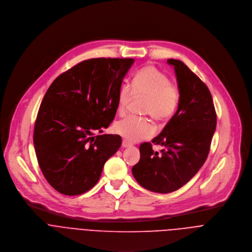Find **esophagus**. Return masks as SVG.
Segmentation results:
<instances>
[{
	"label": "esophagus",
	"mask_w": 252,
	"mask_h": 252,
	"mask_svg": "<svg viewBox=\"0 0 252 252\" xmlns=\"http://www.w3.org/2000/svg\"><path fill=\"white\" fill-rule=\"evenodd\" d=\"M131 146H132V143H130L129 141H127V140L122 141V147L123 148H128V147H131Z\"/></svg>",
	"instance_id": "obj_1"
}]
</instances>
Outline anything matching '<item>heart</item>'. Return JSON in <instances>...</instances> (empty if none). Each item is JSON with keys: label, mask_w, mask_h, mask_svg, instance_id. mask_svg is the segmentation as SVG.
I'll list each match as a JSON object with an SVG mask.
<instances>
[{"label": "heart", "mask_w": 252, "mask_h": 252, "mask_svg": "<svg viewBox=\"0 0 252 252\" xmlns=\"http://www.w3.org/2000/svg\"><path fill=\"white\" fill-rule=\"evenodd\" d=\"M133 97L147 98L144 113L159 123H164L176 113L181 92L165 72L153 65H147L135 73L131 86L125 84L120 87L117 97V112L120 115L126 112ZM114 130L132 142L148 139L155 133L153 124L148 119L132 116L118 121Z\"/></svg>", "instance_id": "b5f03b06"}]
</instances>
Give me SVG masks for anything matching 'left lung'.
Returning <instances> with one entry per match:
<instances>
[{
    "mask_svg": "<svg viewBox=\"0 0 252 252\" xmlns=\"http://www.w3.org/2000/svg\"><path fill=\"white\" fill-rule=\"evenodd\" d=\"M174 66L180 104L175 115L152 143L164 147L154 152L151 143L140 146V161L132 168L135 180L146 189L159 193L186 185L206 162L217 114L208 86L183 62L168 60Z\"/></svg>",
    "mask_w": 252,
    "mask_h": 252,
    "instance_id": "1",
    "label": "left lung"
}]
</instances>
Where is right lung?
I'll return each instance as SVG.
<instances>
[{
	"instance_id": "add662e5",
	"label": "right lung",
	"mask_w": 252,
	"mask_h": 252,
	"mask_svg": "<svg viewBox=\"0 0 252 252\" xmlns=\"http://www.w3.org/2000/svg\"><path fill=\"white\" fill-rule=\"evenodd\" d=\"M133 59H91L55 79L39 106L33 145L39 168L55 189L77 195L92 189L121 146L102 134L117 111V97Z\"/></svg>"
}]
</instances>
